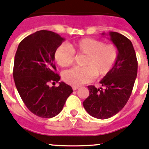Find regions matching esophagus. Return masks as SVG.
<instances>
[{
	"label": "esophagus",
	"instance_id": "esophagus-1",
	"mask_svg": "<svg viewBox=\"0 0 149 149\" xmlns=\"http://www.w3.org/2000/svg\"><path fill=\"white\" fill-rule=\"evenodd\" d=\"M73 90H76V89H79V86H73Z\"/></svg>",
	"mask_w": 149,
	"mask_h": 149
}]
</instances>
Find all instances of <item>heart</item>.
<instances>
[{
	"mask_svg": "<svg viewBox=\"0 0 149 149\" xmlns=\"http://www.w3.org/2000/svg\"><path fill=\"white\" fill-rule=\"evenodd\" d=\"M119 49L113 44H104L100 40L85 38L55 49L54 60L59 66L66 68L73 63L74 54H84V67L73 68L63 73V79L72 86H81L90 82L95 76H104L109 73L119 58Z\"/></svg>",
	"mask_w": 149,
	"mask_h": 149,
	"instance_id": "heart-1",
	"label": "heart"
}]
</instances>
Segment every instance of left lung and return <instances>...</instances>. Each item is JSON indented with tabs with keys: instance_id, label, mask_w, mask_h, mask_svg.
I'll use <instances>...</instances> for the list:
<instances>
[{
	"instance_id": "8db88e82",
	"label": "left lung",
	"mask_w": 149,
	"mask_h": 149,
	"mask_svg": "<svg viewBox=\"0 0 149 149\" xmlns=\"http://www.w3.org/2000/svg\"><path fill=\"white\" fill-rule=\"evenodd\" d=\"M109 36L119 49V58L111 72L100 81L105 89L89 86V95L83 102L87 113L100 119L114 116L125 107L138 73V60L132 42L116 32H110Z\"/></svg>"
}]
</instances>
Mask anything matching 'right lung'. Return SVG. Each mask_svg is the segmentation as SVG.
Segmentation results:
<instances>
[{"instance_id":"1","label":"right lung","mask_w":149,"mask_h":149,"mask_svg":"<svg viewBox=\"0 0 149 149\" xmlns=\"http://www.w3.org/2000/svg\"><path fill=\"white\" fill-rule=\"evenodd\" d=\"M65 38L49 30H39L19 43L14 57L13 76L17 91L26 107L36 116L52 118L63 110L72 87L64 82L55 84L60 76L55 73L54 53Z\"/></svg>"}]
</instances>
